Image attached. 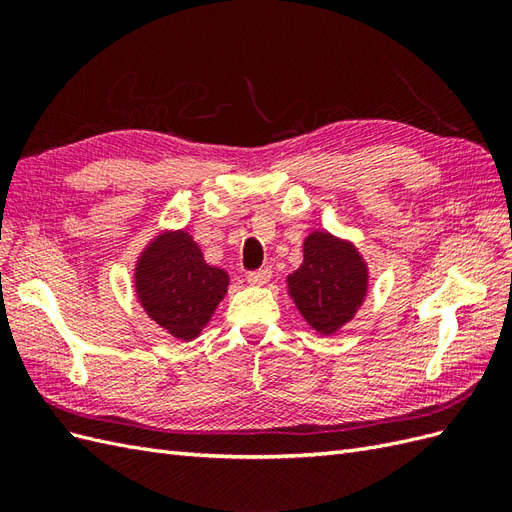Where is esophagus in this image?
Here are the masks:
<instances>
[{
	"instance_id": "1",
	"label": "esophagus",
	"mask_w": 512,
	"mask_h": 512,
	"mask_svg": "<svg viewBox=\"0 0 512 512\" xmlns=\"http://www.w3.org/2000/svg\"><path fill=\"white\" fill-rule=\"evenodd\" d=\"M271 282V269L269 267H262L258 271L247 273V284L250 286H265Z\"/></svg>"
}]
</instances>
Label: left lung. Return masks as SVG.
<instances>
[{"label": "left lung", "mask_w": 512, "mask_h": 512, "mask_svg": "<svg viewBox=\"0 0 512 512\" xmlns=\"http://www.w3.org/2000/svg\"><path fill=\"white\" fill-rule=\"evenodd\" d=\"M286 284L309 327L320 335H333L361 309L369 267L352 241L314 230L303 241L301 267L286 277Z\"/></svg>", "instance_id": "1"}]
</instances>
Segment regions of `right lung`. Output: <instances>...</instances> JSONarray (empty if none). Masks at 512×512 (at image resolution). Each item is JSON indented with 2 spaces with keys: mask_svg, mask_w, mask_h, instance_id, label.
Wrapping results in <instances>:
<instances>
[{
  "mask_svg": "<svg viewBox=\"0 0 512 512\" xmlns=\"http://www.w3.org/2000/svg\"><path fill=\"white\" fill-rule=\"evenodd\" d=\"M230 277L211 267L188 230H164L134 265V292L147 316L181 342L200 335L228 290Z\"/></svg>",
  "mask_w": 512,
  "mask_h": 512,
  "instance_id": "add662e5",
  "label": "right lung"
}]
</instances>
